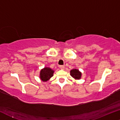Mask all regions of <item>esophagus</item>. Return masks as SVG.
I'll return each mask as SVG.
<instances>
[{
    "mask_svg": "<svg viewBox=\"0 0 120 120\" xmlns=\"http://www.w3.org/2000/svg\"><path fill=\"white\" fill-rule=\"evenodd\" d=\"M59 68L61 70H64L65 69V66H63V65H59Z\"/></svg>",
    "mask_w": 120,
    "mask_h": 120,
    "instance_id": "obj_1",
    "label": "esophagus"
}]
</instances>
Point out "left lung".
Returning a JSON list of instances; mask_svg holds the SVG:
<instances>
[{
    "label": "left lung",
    "instance_id": "left-lung-1",
    "mask_svg": "<svg viewBox=\"0 0 120 120\" xmlns=\"http://www.w3.org/2000/svg\"><path fill=\"white\" fill-rule=\"evenodd\" d=\"M70 75L76 80H79L81 79V72L78 69H74L70 71Z\"/></svg>",
    "mask_w": 120,
    "mask_h": 120
}]
</instances>
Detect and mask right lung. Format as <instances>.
I'll use <instances>...</instances> for the list:
<instances>
[{"label": "right lung", "mask_w": 120, "mask_h": 120, "mask_svg": "<svg viewBox=\"0 0 120 120\" xmlns=\"http://www.w3.org/2000/svg\"><path fill=\"white\" fill-rule=\"evenodd\" d=\"M54 71L49 68H44L41 70L40 72V78L42 81H48L53 76Z\"/></svg>", "instance_id": "add662e5"}]
</instances>
